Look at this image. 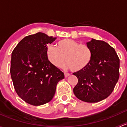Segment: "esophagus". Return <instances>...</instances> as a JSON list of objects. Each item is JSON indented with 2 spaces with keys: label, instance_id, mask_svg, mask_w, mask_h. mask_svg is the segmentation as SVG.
<instances>
[{
  "label": "esophagus",
  "instance_id": "34e87169",
  "mask_svg": "<svg viewBox=\"0 0 127 127\" xmlns=\"http://www.w3.org/2000/svg\"><path fill=\"white\" fill-rule=\"evenodd\" d=\"M69 75H70V74H69V73L64 72V77H68Z\"/></svg>",
  "mask_w": 127,
  "mask_h": 127
}]
</instances>
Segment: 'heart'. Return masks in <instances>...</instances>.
<instances>
[{"label": "heart", "mask_w": 127, "mask_h": 127, "mask_svg": "<svg viewBox=\"0 0 127 127\" xmlns=\"http://www.w3.org/2000/svg\"><path fill=\"white\" fill-rule=\"evenodd\" d=\"M56 47L48 46L47 55L52 64L57 67H62L66 59L67 67L73 72H79L87 67L93 58V52L88 45L74 40H61Z\"/></svg>", "instance_id": "b5f03b06"}]
</instances>
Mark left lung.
Masks as SVG:
<instances>
[{
	"label": "left lung",
	"mask_w": 127,
	"mask_h": 127,
	"mask_svg": "<svg viewBox=\"0 0 127 127\" xmlns=\"http://www.w3.org/2000/svg\"><path fill=\"white\" fill-rule=\"evenodd\" d=\"M87 45L93 58L87 67L73 73L78 79L73 92L80 100L97 103L113 92L120 75V60L114 48L104 41L92 39Z\"/></svg>",
	"instance_id": "8db88e82"
}]
</instances>
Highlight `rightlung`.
I'll return each instance as SVG.
<instances>
[{
	"mask_svg": "<svg viewBox=\"0 0 127 127\" xmlns=\"http://www.w3.org/2000/svg\"><path fill=\"white\" fill-rule=\"evenodd\" d=\"M55 39L42 32L28 35L11 53L10 74L14 88L29 104L40 106L50 101L58 82L64 78L47 57V45Z\"/></svg>",
	"mask_w": 127,
	"mask_h": 127,
	"instance_id": "add662e5",
	"label": "right lung"
}]
</instances>
